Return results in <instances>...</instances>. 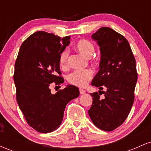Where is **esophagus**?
I'll return each instance as SVG.
<instances>
[{
    "mask_svg": "<svg viewBox=\"0 0 151 151\" xmlns=\"http://www.w3.org/2000/svg\"><path fill=\"white\" fill-rule=\"evenodd\" d=\"M86 91L84 89H79V93H80V94H84V93H85Z\"/></svg>",
    "mask_w": 151,
    "mask_h": 151,
    "instance_id": "34e87169",
    "label": "esophagus"
}]
</instances>
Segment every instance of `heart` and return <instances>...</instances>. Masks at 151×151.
<instances>
[{"mask_svg": "<svg viewBox=\"0 0 151 151\" xmlns=\"http://www.w3.org/2000/svg\"><path fill=\"white\" fill-rule=\"evenodd\" d=\"M75 49L81 55L86 58H90L94 52V47L93 44L86 40H80L76 43ZM69 53L65 50L61 53L60 57V65L62 68H65L67 65ZM93 75L92 71L90 70H76L69 74L67 80L73 85L84 87L87 84L88 81L91 79Z\"/></svg>", "mask_w": 151, "mask_h": 151, "instance_id": "1", "label": "heart"}]
</instances>
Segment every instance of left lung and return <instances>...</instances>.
I'll return each mask as SVG.
<instances>
[{
	"label": "left lung",
	"mask_w": 151,
	"mask_h": 151,
	"mask_svg": "<svg viewBox=\"0 0 151 151\" xmlns=\"http://www.w3.org/2000/svg\"><path fill=\"white\" fill-rule=\"evenodd\" d=\"M101 52L99 70L91 85L105 87L103 98L100 93H90L92 105L88 111L90 119L99 129L113 131L121 126L130 113L134 101L137 78L136 60L127 40L108 27H103L91 35Z\"/></svg>",
	"instance_id": "1"
}]
</instances>
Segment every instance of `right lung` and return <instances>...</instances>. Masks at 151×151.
<instances>
[{
  "label": "right lung",
  "instance_id": "obj_1",
  "mask_svg": "<svg viewBox=\"0 0 151 151\" xmlns=\"http://www.w3.org/2000/svg\"><path fill=\"white\" fill-rule=\"evenodd\" d=\"M70 43V37L60 38L53 33L38 31L22 42L15 64L16 99L27 124L40 133L52 132L63 119L64 111L71 100L79 95L77 86L68 84L52 93V83L64 79L58 74L60 57Z\"/></svg>",
  "mask_w": 151,
  "mask_h": 151
}]
</instances>
